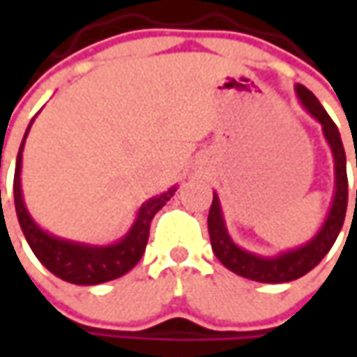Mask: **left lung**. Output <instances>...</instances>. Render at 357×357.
<instances>
[{"label":"left lung","instance_id":"1","mask_svg":"<svg viewBox=\"0 0 357 357\" xmlns=\"http://www.w3.org/2000/svg\"><path fill=\"white\" fill-rule=\"evenodd\" d=\"M298 97L304 103L314 117L322 123L324 135L328 139V143L332 146L334 153V162H336V197L332 211L328 214L322 230L318 232L316 238H312L306 246L296 248L290 252L282 254L278 258H260L256 254L246 252L238 248L230 236H228L225 220L220 214V202L218 197L214 195L211 211H208V234H211V244L216 254V258L234 274L250 278L256 282H266V284H282V282H292L304 274H308L312 268H316L326 254L330 252V248L334 246L340 230L344 227V218H346V208H348V172H346V151L340 139V130L336 123L330 119V115L324 111L320 101L316 99V95L304 85H298ZM357 167V160H356ZM356 206H357V190H356Z\"/></svg>","mask_w":357,"mask_h":357}]
</instances>
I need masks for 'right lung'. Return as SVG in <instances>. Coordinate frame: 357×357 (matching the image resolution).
<instances>
[{
  "mask_svg": "<svg viewBox=\"0 0 357 357\" xmlns=\"http://www.w3.org/2000/svg\"><path fill=\"white\" fill-rule=\"evenodd\" d=\"M21 151H23V143L20 146L17 162H15L13 199H15V213H17L20 227L25 234L27 244L31 246V250L37 256V260L57 278L71 282V284H79V286L103 284V282L115 280V278H121L123 274H127L130 268L141 260L144 248H146L153 216L167 204V200H171L176 188L172 186L169 192L160 195L157 199L146 200L139 211L137 222L132 225L129 234L119 244L105 246V248L103 246L97 248V246L75 244V242L55 238L47 232H43L27 214L23 197H21L20 183Z\"/></svg>",
  "mask_w": 357,
  "mask_h": 357,
  "instance_id": "obj_1",
  "label": "right lung"
}]
</instances>
